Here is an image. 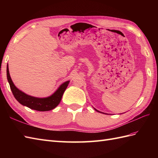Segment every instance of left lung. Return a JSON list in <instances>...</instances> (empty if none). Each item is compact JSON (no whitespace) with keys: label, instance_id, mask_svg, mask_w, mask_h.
<instances>
[{"label":"left lung","instance_id":"left-lung-1","mask_svg":"<svg viewBox=\"0 0 158 158\" xmlns=\"http://www.w3.org/2000/svg\"><path fill=\"white\" fill-rule=\"evenodd\" d=\"M97 111H98V112H99V111H98V110H97Z\"/></svg>","mask_w":158,"mask_h":158}]
</instances>
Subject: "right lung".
I'll return each instance as SVG.
<instances>
[{
	"label": "right lung",
	"mask_w": 158,
	"mask_h": 158,
	"mask_svg": "<svg viewBox=\"0 0 158 158\" xmlns=\"http://www.w3.org/2000/svg\"><path fill=\"white\" fill-rule=\"evenodd\" d=\"M6 77H7L10 88H11L15 99L21 105L27 106L31 109L39 110V111H48V110L56 108L61 101L63 94L69 83V81L64 83L51 96L48 97V98H39L26 94L25 93L20 91L19 89L16 88L15 85L13 84L11 77H10L8 64L6 66Z\"/></svg>",
	"instance_id": "obj_1"
}]
</instances>
